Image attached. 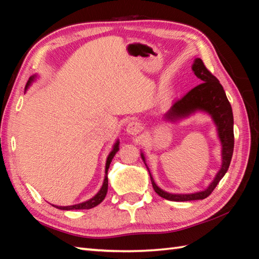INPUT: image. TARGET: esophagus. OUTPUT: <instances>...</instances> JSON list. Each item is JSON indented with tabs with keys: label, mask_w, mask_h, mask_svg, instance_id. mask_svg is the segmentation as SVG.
Instances as JSON below:
<instances>
[{
	"label": "esophagus",
	"mask_w": 259,
	"mask_h": 259,
	"mask_svg": "<svg viewBox=\"0 0 259 259\" xmlns=\"http://www.w3.org/2000/svg\"><path fill=\"white\" fill-rule=\"evenodd\" d=\"M142 130V125L138 121H130L126 125V133L131 136H137L141 133Z\"/></svg>",
	"instance_id": "1"
}]
</instances>
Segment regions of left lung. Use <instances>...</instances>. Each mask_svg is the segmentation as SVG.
Masks as SVG:
<instances>
[{
  "instance_id": "8db88e82",
  "label": "left lung",
  "mask_w": 259,
  "mask_h": 259,
  "mask_svg": "<svg viewBox=\"0 0 259 259\" xmlns=\"http://www.w3.org/2000/svg\"><path fill=\"white\" fill-rule=\"evenodd\" d=\"M192 71L202 81V83L198 84L186 96L176 101L169 111L164 114V118L168 120L184 118L196 112L197 110H201V111H206L210 114L217 125L218 136L223 145V166L206 190L188 195H174L163 191L156 185L150 175L151 184L155 191L164 199L171 201H189L207 198L216 188L225 174L227 172L234 152V115L232 106H230L223 85L216 76L206 68L201 59L195 60ZM141 158L145 161V157L142 153Z\"/></svg>"
}]
</instances>
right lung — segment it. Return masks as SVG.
I'll return each mask as SVG.
<instances>
[{
	"label": "right lung",
	"instance_id": "add662e5",
	"mask_svg": "<svg viewBox=\"0 0 259 259\" xmlns=\"http://www.w3.org/2000/svg\"><path fill=\"white\" fill-rule=\"evenodd\" d=\"M33 79H34V78H33V76H31L29 82H27L26 87L31 83V81H32ZM118 150H119V141L115 142V145H114V147H113L112 151L110 152V155L108 156L107 163H106V177H104V181H103V185H102V187H101L100 191H99L95 197L91 198L90 200H88V201H85V202L78 203V205L67 206V207H62V206H54V207H57V208H59V209H62V210H72V209H91V208H93V207L98 206L99 203H100V202L104 199V197H106L107 192H108V177H107L108 169H109V167H110V163H111L114 155L118 152Z\"/></svg>",
	"mask_w": 259,
	"mask_h": 259
}]
</instances>
